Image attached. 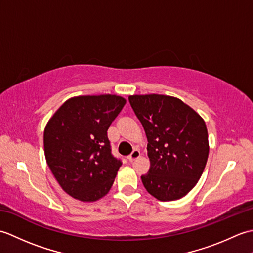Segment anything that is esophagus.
Wrapping results in <instances>:
<instances>
[{
    "mask_svg": "<svg viewBox=\"0 0 253 253\" xmlns=\"http://www.w3.org/2000/svg\"><path fill=\"white\" fill-rule=\"evenodd\" d=\"M140 155H141L140 151H139L138 149H135V150H133V151L131 152V154H130L129 157H128L127 159H128V161H129V162H133V161L137 160L139 157H140Z\"/></svg>",
    "mask_w": 253,
    "mask_h": 253,
    "instance_id": "34e87169",
    "label": "esophagus"
}]
</instances>
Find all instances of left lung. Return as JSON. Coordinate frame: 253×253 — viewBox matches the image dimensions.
<instances>
[{
	"mask_svg": "<svg viewBox=\"0 0 253 253\" xmlns=\"http://www.w3.org/2000/svg\"><path fill=\"white\" fill-rule=\"evenodd\" d=\"M148 139L149 173L141 176L150 195L160 201L185 197L200 179L209 157L206 122L175 96L129 95Z\"/></svg>",
	"mask_w": 253,
	"mask_h": 253,
	"instance_id": "1",
	"label": "left lung"
}]
</instances>
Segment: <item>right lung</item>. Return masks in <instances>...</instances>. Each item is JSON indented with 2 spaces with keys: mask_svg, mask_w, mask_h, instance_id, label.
I'll return each mask as SVG.
<instances>
[{
  "mask_svg": "<svg viewBox=\"0 0 253 253\" xmlns=\"http://www.w3.org/2000/svg\"><path fill=\"white\" fill-rule=\"evenodd\" d=\"M126 100L116 94L68 99L47 122L46 163L67 195L94 202L110 191L122 162L111 153L107 129Z\"/></svg>",
  "mask_w": 253,
  "mask_h": 253,
  "instance_id": "add662e5",
  "label": "right lung"
}]
</instances>
